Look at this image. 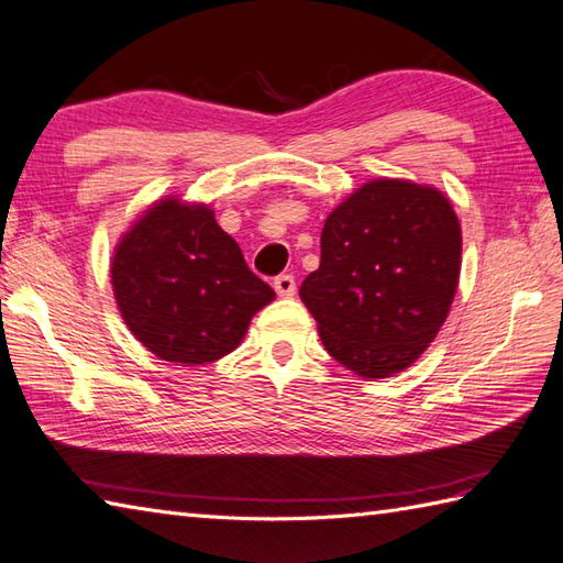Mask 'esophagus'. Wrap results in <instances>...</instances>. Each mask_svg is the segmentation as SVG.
<instances>
[{
	"instance_id": "34e87169",
	"label": "esophagus",
	"mask_w": 563,
	"mask_h": 563,
	"mask_svg": "<svg viewBox=\"0 0 563 563\" xmlns=\"http://www.w3.org/2000/svg\"><path fill=\"white\" fill-rule=\"evenodd\" d=\"M273 290L278 292V297H292L295 295V290H297V285H295V278L292 275H278V278L273 280Z\"/></svg>"
}]
</instances>
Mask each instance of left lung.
<instances>
[{"label": "left lung", "mask_w": 563, "mask_h": 563, "mask_svg": "<svg viewBox=\"0 0 563 563\" xmlns=\"http://www.w3.org/2000/svg\"><path fill=\"white\" fill-rule=\"evenodd\" d=\"M462 227L442 190L373 178L321 230L300 297L333 361L363 379L401 373L438 336L457 292Z\"/></svg>", "instance_id": "left-lung-1"}]
</instances>
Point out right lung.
I'll use <instances>...</instances> for the list:
<instances>
[{
  "label": "right lung",
  "instance_id": "obj_1",
  "mask_svg": "<svg viewBox=\"0 0 563 563\" xmlns=\"http://www.w3.org/2000/svg\"><path fill=\"white\" fill-rule=\"evenodd\" d=\"M125 327L159 361L208 365L232 353L275 300L206 202L164 196L123 232L111 256Z\"/></svg>",
  "mask_w": 563,
  "mask_h": 563
}]
</instances>
